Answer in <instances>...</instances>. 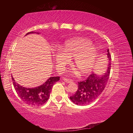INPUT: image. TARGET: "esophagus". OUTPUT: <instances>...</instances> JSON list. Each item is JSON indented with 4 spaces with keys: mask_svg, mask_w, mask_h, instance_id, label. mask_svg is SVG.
<instances>
[{
    "mask_svg": "<svg viewBox=\"0 0 133 133\" xmlns=\"http://www.w3.org/2000/svg\"><path fill=\"white\" fill-rule=\"evenodd\" d=\"M64 82H66V83H70L73 82V80L71 79H69V78H63Z\"/></svg>",
    "mask_w": 133,
    "mask_h": 133,
    "instance_id": "34e87169",
    "label": "esophagus"
}]
</instances>
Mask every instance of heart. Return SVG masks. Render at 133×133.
<instances>
[{
    "label": "heart",
    "mask_w": 133,
    "mask_h": 133,
    "mask_svg": "<svg viewBox=\"0 0 133 133\" xmlns=\"http://www.w3.org/2000/svg\"><path fill=\"white\" fill-rule=\"evenodd\" d=\"M91 44L90 40L84 37H75L67 40L62 50L54 53L57 69L62 71L74 57L73 63L82 75L90 73L98 55L97 48Z\"/></svg>",
    "instance_id": "1"
}]
</instances>
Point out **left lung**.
I'll list each match as a JSON object with an SVG mask.
<instances>
[{"label":"left lung","instance_id":"obj_1","mask_svg":"<svg viewBox=\"0 0 133 133\" xmlns=\"http://www.w3.org/2000/svg\"><path fill=\"white\" fill-rule=\"evenodd\" d=\"M107 55L109 60L107 71L102 75L92 73L87 80L78 82L77 91L70 97L73 103L79 105L89 104L102 94L107 83L111 69V56L109 49Z\"/></svg>","mask_w":133,"mask_h":133}]
</instances>
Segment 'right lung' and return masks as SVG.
Instances as JSON below:
<instances>
[{
	"label": "right lung",
	"mask_w": 133,
	"mask_h": 133,
	"mask_svg": "<svg viewBox=\"0 0 133 133\" xmlns=\"http://www.w3.org/2000/svg\"><path fill=\"white\" fill-rule=\"evenodd\" d=\"M31 33L40 34L38 32L30 31L27 33L26 36ZM12 79L15 90L23 102L31 106H40L48 101L54 84L60 80V77H50L43 84L34 88L24 87L17 84L13 77Z\"/></svg>",
	"instance_id": "add662e5"
}]
</instances>
